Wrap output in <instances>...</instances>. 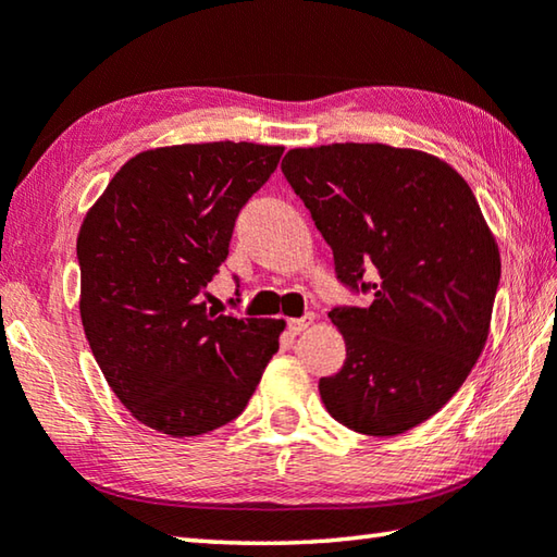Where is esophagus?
Returning a JSON list of instances; mask_svg holds the SVG:
<instances>
[{"instance_id":"esophagus-1","label":"esophagus","mask_w":557,"mask_h":557,"mask_svg":"<svg viewBox=\"0 0 557 557\" xmlns=\"http://www.w3.org/2000/svg\"><path fill=\"white\" fill-rule=\"evenodd\" d=\"M311 323H313V317H311V313H307V317H301V319H289V321H287V329L297 336V333L307 331V329L311 326Z\"/></svg>"}]
</instances>
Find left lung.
<instances>
[{"instance_id": "left-lung-1", "label": "left lung", "mask_w": 557, "mask_h": 557, "mask_svg": "<svg viewBox=\"0 0 557 557\" xmlns=\"http://www.w3.org/2000/svg\"><path fill=\"white\" fill-rule=\"evenodd\" d=\"M282 173L331 246L336 277L372 295L370 307L329 311L346 362L319 380L323 407L366 436H399L478 362L502 275L497 240L468 182L421 150L292 148Z\"/></svg>"}]
</instances>
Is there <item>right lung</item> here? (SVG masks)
Returning a JSON list of instances; mask_svg holds the SVG:
<instances>
[{"mask_svg":"<svg viewBox=\"0 0 557 557\" xmlns=\"http://www.w3.org/2000/svg\"><path fill=\"white\" fill-rule=\"evenodd\" d=\"M282 146L144 150L111 177L79 226V317L119 401L173 438L234 421L280 348L282 319L207 309L238 211Z\"/></svg>","mask_w":557,"mask_h":557,"instance_id":"right-lung-1","label":"right lung"}]
</instances>
